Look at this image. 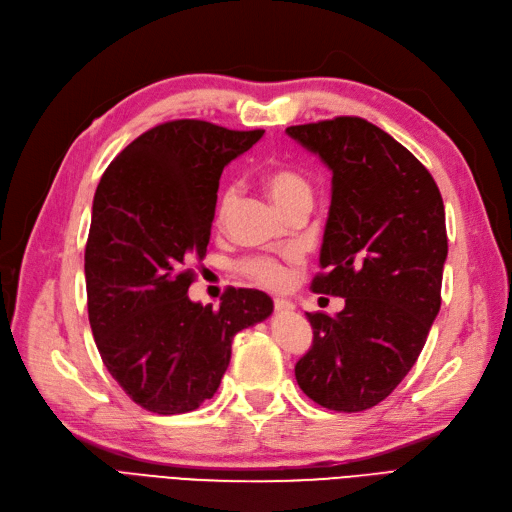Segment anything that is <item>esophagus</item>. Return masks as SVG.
<instances>
[{
  "label": "esophagus",
  "mask_w": 512,
  "mask_h": 512,
  "mask_svg": "<svg viewBox=\"0 0 512 512\" xmlns=\"http://www.w3.org/2000/svg\"><path fill=\"white\" fill-rule=\"evenodd\" d=\"M273 305H275V312L277 314H290L292 309H294V305L290 301H286V299H275Z\"/></svg>",
  "instance_id": "obj_1"
}]
</instances>
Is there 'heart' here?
<instances>
[{
    "instance_id": "heart-1",
    "label": "heart",
    "mask_w": 512,
    "mask_h": 512,
    "mask_svg": "<svg viewBox=\"0 0 512 512\" xmlns=\"http://www.w3.org/2000/svg\"><path fill=\"white\" fill-rule=\"evenodd\" d=\"M262 188L269 194V198L275 203L284 215H290L294 211H309L314 205V185L301 170L280 164L271 166L260 177ZM237 205V192L235 188H226L220 196L218 203V220H226L230 211ZM241 271L254 280L260 286L267 288H280L286 284V267L282 262L273 258H250L241 262Z\"/></svg>"
}]
</instances>
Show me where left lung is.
<instances>
[{
	"mask_svg": "<svg viewBox=\"0 0 512 512\" xmlns=\"http://www.w3.org/2000/svg\"><path fill=\"white\" fill-rule=\"evenodd\" d=\"M331 168V207L312 290L346 299L307 314L312 348L294 376L318 406L361 412L406 378L440 312L448 254L444 203L429 170L361 117L290 126Z\"/></svg>",
	"mask_w": 512,
	"mask_h": 512,
	"instance_id": "8db88e82",
	"label": "left lung"
}]
</instances>
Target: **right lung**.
<instances>
[{"mask_svg":"<svg viewBox=\"0 0 512 512\" xmlns=\"http://www.w3.org/2000/svg\"><path fill=\"white\" fill-rule=\"evenodd\" d=\"M265 130L166 121L104 170L85 247L89 324L102 363L134 404L196 410L218 391L232 337L271 316L269 294L228 288L220 309L190 301L224 166Z\"/></svg>","mask_w":512,"mask_h":512,"instance_id":"right-lung-1","label":"right lung"}]
</instances>
